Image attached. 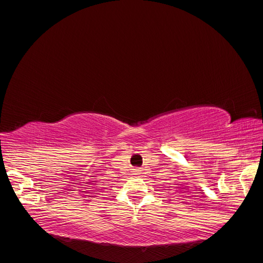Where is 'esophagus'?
<instances>
[{"instance_id": "esophagus-1", "label": "esophagus", "mask_w": 263, "mask_h": 263, "mask_svg": "<svg viewBox=\"0 0 263 263\" xmlns=\"http://www.w3.org/2000/svg\"><path fill=\"white\" fill-rule=\"evenodd\" d=\"M134 173H135V174H139V173H140V169H139V168H135V169H134Z\"/></svg>"}]
</instances>
